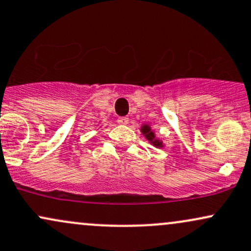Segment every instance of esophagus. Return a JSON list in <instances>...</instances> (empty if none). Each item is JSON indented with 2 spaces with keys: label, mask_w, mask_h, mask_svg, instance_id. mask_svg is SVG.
Wrapping results in <instances>:
<instances>
[{
  "label": "esophagus",
  "mask_w": 251,
  "mask_h": 251,
  "mask_svg": "<svg viewBox=\"0 0 251 251\" xmlns=\"http://www.w3.org/2000/svg\"><path fill=\"white\" fill-rule=\"evenodd\" d=\"M128 117H119L118 118L117 122L119 124H122V125H126V124H128Z\"/></svg>",
  "instance_id": "34e87169"
}]
</instances>
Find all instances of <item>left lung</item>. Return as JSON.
Instances as JSON below:
<instances>
[{
    "label": "left lung",
    "mask_w": 251,
    "mask_h": 251,
    "mask_svg": "<svg viewBox=\"0 0 251 251\" xmlns=\"http://www.w3.org/2000/svg\"><path fill=\"white\" fill-rule=\"evenodd\" d=\"M141 132H143V133L145 134V137H146L147 140H150L151 143L153 144V146H155V147H161L162 146L161 141L156 140V139H155V135H154V133H153L152 131H151L150 126L144 125L143 128H141Z\"/></svg>",
    "instance_id": "left-lung-1"
}]
</instances>
